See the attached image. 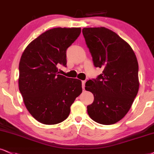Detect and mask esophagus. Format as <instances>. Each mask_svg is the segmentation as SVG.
Returning <instances> with one entry per match:
<instances>
[{
    "label": "esophagus",
    "instance_id": "34e87169",
    "mask_svg": "<svg viewBox=\"0 0 154 154\" xmlns=\"http://www.w3.org/2000/svg\"><path fill=\"white\" fill-rule=\"evenodd\" d=\"M85 83H86V81H82V88L83 90H84V88H85Z\"/></svg>",
    "mask_w": 154,
    "mask_h": 154
}]
</instances>
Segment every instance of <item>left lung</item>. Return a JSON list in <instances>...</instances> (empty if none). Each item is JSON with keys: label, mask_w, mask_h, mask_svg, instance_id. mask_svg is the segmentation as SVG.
<instances>
[{"label": "left lung", "mask_w": 154, "mask_h": 154, "mask_svg": "<svg viewBox=\"0 0 154 154\" xmlns=\"http://www.w3.org/2000/svg\"><path fill=\"white\" fill-rule=\"evenodd\" d=\"M82 32L94 66L103 68L86 83L85 89L94 96L87 111L96 122L114 124L128 113L138 94L137 58L130 45L108 28H84Z\"/></svg>", "instance_id": "left-lung-1"}]
</instances>
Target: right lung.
Returning a JSON list of instances; mask_svg holds the SVG:
<instances>
[{
    "mask_svg": "<svg viewBox=\"0 0 154 154\" xmlns=\"http://www.w3.org/2000/svg\"><path fill=\"white\" fill-rule=\"evenodd\" d=\"M81 28H55L40 35L25 49L19 63V91L26 109L46 125L67 119L71 106L82 93L81 81L60 75L66 66V50L81 33Z\"/></svg>",
    "mask_w": 154,
    "mask_h": 154,
    "instance_id": "obj_1",
    "label": "right lung"
}]
</instances>
